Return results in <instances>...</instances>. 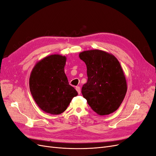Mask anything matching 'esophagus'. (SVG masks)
I'll list each match as a JSON object with an SVG mask.
<instances>
[{
  "mask_svg": "<svg viewBox=\"0 0 156 156\" xmlns=\"http://www.w3.org/2000/svg\"><path fill=\"white\" fill-rule=\"evenodd\" d=\"M75 89H76V90L77 91L78 94H80V93H81V88H80L79 87H75Z\"/></svg>",
  "mask_w": 156,
  "mask_h": 156,
  "instance_id": "34e87169",
  "label": "esophagus"
}]
</instances>
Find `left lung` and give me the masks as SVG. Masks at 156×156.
<instances>
[{
  "instance_id": "left-lung-1",
  "label": "left lung",
  "mask_w": 156,
  "mask_h": 156,
  "mask_svg": "<svg viewBox=\"0 0 156 156\" xmlns=\"http://www.w3.org/2000/svg\"><path fill=\"white\" fill-rule=\"evenodd\" d=\"M79 56L87 65L88 81L81 92L88 104L99 115L114 112L123 101L127 88L119 60L99 49L83 51Z\"/></svg>"
}]
</instances>
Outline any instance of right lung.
Instances as JSON below:
<instances>
[{"label":"right lung","mask_w":156,"mask_h":156,"mask_svg":"<svg viewBox=\"0 0 156 156\" xmlns=\"http://www.w3.org/2000/svg\"><path fill=\"white\" fill-rule=\"evenodd\" d=\"M66 57L58 54L46 56L33 68L29 79L32 96L41 109L49 114L64 112L78 93L69 85L64 72Z\"/></svg>","instance_id":"add662e5"}]
</instances>
